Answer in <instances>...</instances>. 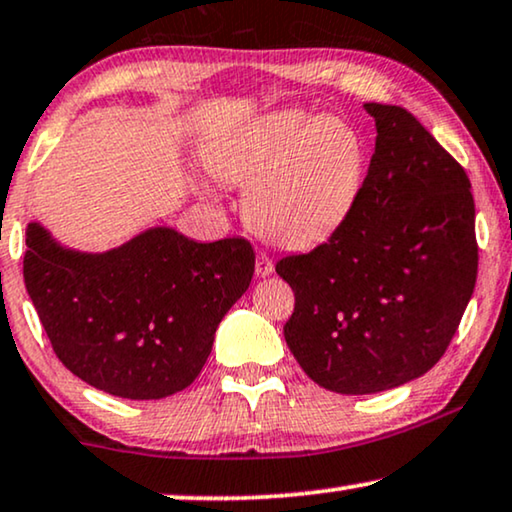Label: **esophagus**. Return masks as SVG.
I'll return each instance as SVG.
<instances>
[{
	"mask_svg": "<svg viewBox=\"0 0 512 512\" xmlns=\"http://www.w3.org/2000/svg\"><path fill=\"white\" fill-rule=\"evenodd\" d=\"M255 274L260 276V278H267V276L274 274V262H271L269 255H264V252H260V255H257Z\"/></svg>",
	"mask_w": 512,
	"mask_h": 512,
	"instance_id": "esophagus-1",
	"label": "esophagus"
}]
</instances>
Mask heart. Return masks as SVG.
Returning a JSON list of instances; mask_svg holds the SVG:
<instances>
[{"mask_svg":"<svg viewBox=\"0 0 512 512\" xmlns=\"http://www.w3.org/2000/svg\"><path fill=\"white\" fill-rule=\"evenodd\" d=\"M367 140L351 121L281 109L245 121L206 152L210 173L245 187L257 234L292 250L316 248L344 227L367 177Z\"/></svg>","mask_w":512,"mask_h":512,"instance_id":"heart-1","label":"heart"}]
</instances>
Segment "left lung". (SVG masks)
I'll return each mask as SVG.
<instances>
[{
  "label": "left lung",
  "mask_w": 512,
  "mask_h": 512,
  "mask_svg": "<svg viewBox=\"0 0 512 512\" xmlns=\"http://www.w3.org/2000/svg\"><path fill=\"white\" fill-rule=\"evenodd\" d=\"M377 126L349 220L276 274L295 292L283 327L327 391L367 395L421 377L452 342L478 278L470 180L403 107L365 102Z\"/></svg>",
  "instance_id": "left-lung-1"
}]
</instances>
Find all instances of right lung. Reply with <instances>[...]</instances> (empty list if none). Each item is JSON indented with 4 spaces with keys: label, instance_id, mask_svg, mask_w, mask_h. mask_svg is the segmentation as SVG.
Segmentation results:
<instances>
[{
    "label": "right lung",
    "instance_id": "1",
    "mask_svg": "<svg viewBox=\"0 0 512 512\" xmlns=\"http://www.w3.org/2000/svg\"><path fill=\"white\" fill-rule=\"evenodd\" d=\"M25 243L27 295L60 363L128 400H159L192 384L217 325L255 274L245 238L196 243L173 227L81 252L30 222Z\"/></svg>",
    "mask_w": 512,
    "mask_h": 512
}]
</instances>
